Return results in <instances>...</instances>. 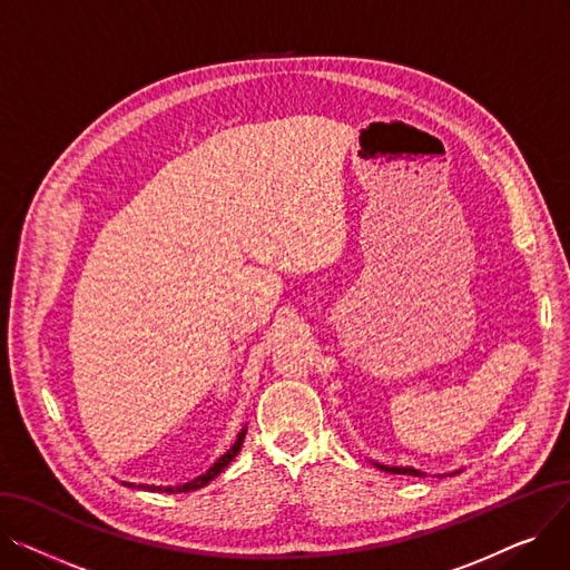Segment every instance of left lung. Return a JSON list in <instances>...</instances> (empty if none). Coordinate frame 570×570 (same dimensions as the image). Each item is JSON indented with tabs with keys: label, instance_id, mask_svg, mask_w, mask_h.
<instances>
[{
	"label": "left lung",
	"instance_id": "left-lung-1",
	"mask_svg": "<svg viewBox=\"0 0 570 570\" xmlns=\"http://www.w3.org/2000/svg\"><path fill=\"white\" fill-rule=\"evenodd\" d=\"M381 471H391V473H406V475H423L417 469H411V466H383V464H376Z\"/></svg>",
	"mask_w": 570,
	"mask_h": 570
}]
</instances>
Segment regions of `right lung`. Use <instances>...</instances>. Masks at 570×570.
<instances>
[{
  "instance_id": "add662e5",
  "label": "right lung",
  "mask_w": 570,
  "mask_h": 570,
  "mask_svg": "<svg viewBox=\"0 0 570 570\" xmlns=\"http://www.w3.org/2000/svg\"><path fill=\"white\" fill-rule=\"evenodd\" d=\"M245 434H247V430H243L237 434V441L230 445V451L228 453H224L213 466H209L203 475H198V478H194V481H189V483H185V485H175V488H157V485H138L140 490H149V492H168V494H177V492H191V490H200L203 485H207L209 481H213V478H217L228 464H230V460L239 453V448H243V441H245ZM127 485V483H125ZM131 488V485H129Z\"/></svg>"
}]
</instances>
